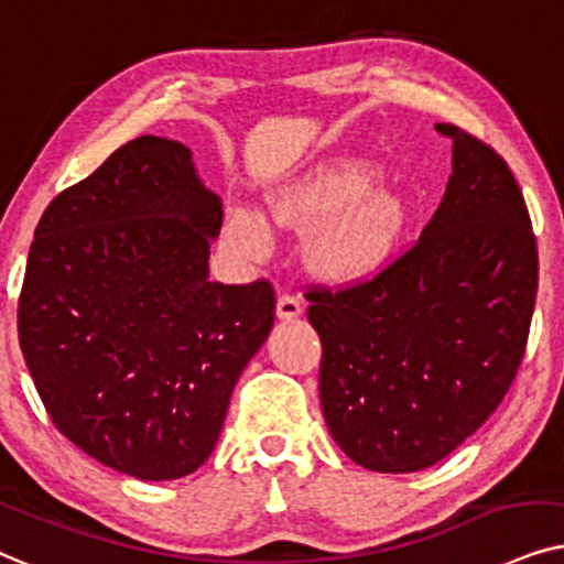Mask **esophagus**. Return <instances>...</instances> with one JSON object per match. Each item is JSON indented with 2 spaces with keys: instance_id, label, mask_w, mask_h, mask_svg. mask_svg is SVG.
Listing matches in <instances>:
<instances>
[{
  "instance_id": "34e87169",
  "label": "esophagus",
  "mask_w": 564,
  "mask_h": 564,
  "mask_svg": "<svg viewBox=\"0 0 564 564\" xmlns=\"http://www.w3.org/2000/svg\"><path fill=\"white\" fill-rule=\"evenodd\" d=\"M275 314H278V319H286V322L296 319L299 314H302V299L294 294H281L275 304Z\"/></svg>"
}]
</instances>
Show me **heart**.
<instances>
[{"mask_svg": "<svg viewBox=\"0 0 564 564\" xmlns=\"http://www.w3.org/2000/svg\"><path fill=\"white\" fill-rule=\"evenodd\" d=\"M371 180L366 164L343 160L283 185L270 200L275 221L286 227L323 221L306 242V258L329 283H356L379 273L408 227L402 200L389 191H369ZM227 237L239 252L260 258L268 252L270 227L260 212L231 208Z\"/></svg>", "mask_w": 564, "mask_h": 564, "instance_id": "1", "label": "heart"}]
</instances>
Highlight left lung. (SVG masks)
<instances>
[{
	"mask_svg": "<svg viewBox=\"0 0 564 564\" xmlns=\"http://www.w3.org/2000/svg\"><path fill=\"white\" fill-rule=\"evenodd\" d=\"M435 131L454 141V170L415 247L371 281L306 294L329 433L389 475L433 467L492 415L536 302V239L513 172L471 133Z\"/></svg>",
	"mask_w": 564,
	"mask_h": 564,
	"instance_id": "8db88e82",
	"label": "left lung"
}]
</instances>
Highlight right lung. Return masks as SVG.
<instances>
[{
	"mask_svg": "<svg viewBox=\"0 0 564 564\" xmlns=\"http://www.w3.org/2000/svg\"><path fill=\"white\" fill-rule=\"evenodd\" d=\"M221 219L191 149L139 137L37 221L20 348L58 431L105 467L147 482L198 469L273 329L268 281H208Z\"/></svg>",
	"mask_w": 564,
	"mask_h": 564,
	"instance_id": "1",
	"label": "right lung"
}]
</instances>
